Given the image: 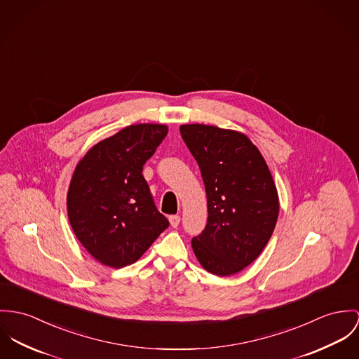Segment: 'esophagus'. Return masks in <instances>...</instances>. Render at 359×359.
Here are the masks:
<instances>
[{
    "label": "esophagus",
    "mask_w": 359,
    "mask_h": 359,
    "mask_svg": "<svg viewBox=\"0 0 359 359\" xmlns=\"http://www.w3.org/2000/svg\"><path fill=\"white\" fill-rule=\"evenodd\" d=\"M168 221H170V224H171L172 228H178L180 222H181V217H180V215H170V217H168Z\"/></svg>",
    "instance_id": "34e87169"
}]
</instances>
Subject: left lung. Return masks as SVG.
Instances as JSON below:
<instances>
[{
    "label": "left lung",
    "instance_id": "obj_1",
    "mask_svg": "<svg viewBox=\"0 0 359 359\" xmlns=\"http://www.w3.org/2000/svg\"><path fill=\"white\" fill-rule=\"evenodd\" d=\"M181 137L200 167L208 218L192 238L197 261L215 276L241 271L261 255L278 217V195L259 149L247 135L182 125Z\"/></svg>",
    "mask_w": 359,
    "mask_h": 359
}]
</instances>
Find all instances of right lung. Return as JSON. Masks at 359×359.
Masks as SVG:
<instances>
[{"label":"right lung","instance_id":"right-lung-1","mask_svg":"<svg viewBox=\"0 0 359 359\" xmlns=\"http://www.w3.org/2000/svg\"><path fill=\"white\" fill-rule=\"evenodd\" d=\"M167 126L141 123L96 144L76 164L68 194L71 228L100 263L121 269L138 261L168 221L142 175Z\"/></svg>","mask_w":359,"mask_h":359}]
</instances>
